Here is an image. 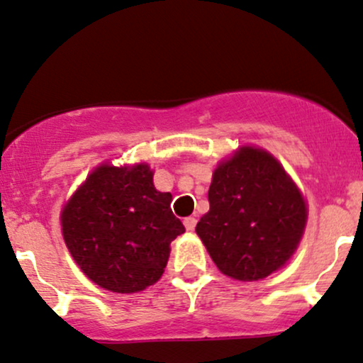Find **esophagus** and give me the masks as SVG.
Returning a JSON list of instances; mask_svg holds the SVG:
<instances>
[{"instance_id":"1","label":"esophagus","mask_w":363,"mask_h":363,"mask_svg":"<svg viewBox=\"0 0 363 363\" xmlns=\"http://www.w3.org/2000/svg\"><path fill=\"white\" fill-rule=\"evenodd\" d=\"M183 225H185L186 231H194V230H195V225H197V219L190 216V218H185V221H183Z\"/></svg>"}]
</instances>
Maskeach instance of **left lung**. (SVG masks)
<instances>
[{"instance_id":"obj_1","label":"left lung","mask_w":363,"mask_h":363,"mask_svg":"<svg viewBox=\"0 0 363 363\" xmlns=\"http://www.w3.org/2000/svg\"><path fill=\"white\" fill-rule=\"evenodd\" d=\"M209 211L195 226L223 274L264 279L295 255L308 219L305 195L269 150L240 145L218 162Z\"/></svg>"}]
</instances>
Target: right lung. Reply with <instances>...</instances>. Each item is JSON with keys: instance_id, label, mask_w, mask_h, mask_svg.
Listing matches in <instances>:
<instances>
[{"instance_id": "add662e5", "label": "right lung", "mask_w": 363, "mask_h": 363, "mask_svg": "<svg viewBox=\"0 0 363 363\" xmlns=\"http://www.w3.org/2000/svg\"><path fill=\"white\" fill-rule=\"evenodd\" d=\"M147 162L96 166L60 213L65 245L92 283L137 293L161 279L171 242L185 226L171 213V194L154 186Z\"/></svg>"}]
</instances>
